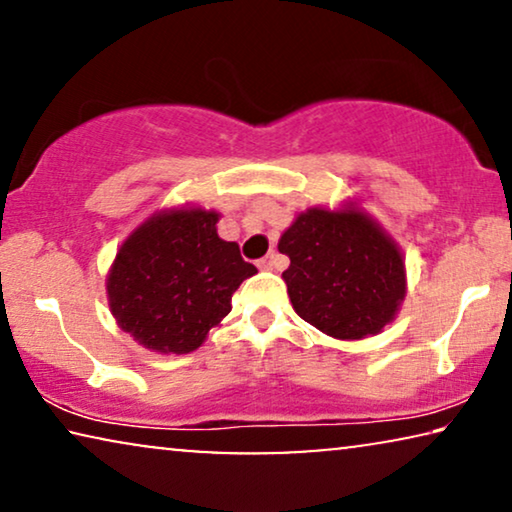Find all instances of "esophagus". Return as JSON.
<instances>
[{
    "label": "esophagus",
    "mask_w": 512,
    "mask_h": 512,
    "mask_svg": "<svg viewBox=\"0 0 512 512\" xmlns=\"http://www.w3.org/2000/svg\"><path fill=\"white\" fill-rule=\"evenodd\" d=\"M277 261H279V256L275 254V251H270L268 256L258 261V268H261V270H272V268H277Z\"/></svg>",
    "instance_id": "34e87169"
}]
</instances>
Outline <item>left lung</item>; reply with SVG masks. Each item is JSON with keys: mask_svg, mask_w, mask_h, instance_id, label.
Instances as JSON below:
<instances>
[{"mask_svg": "<svg viewBox=\"0 0 512 512\" xmlns=\"http://www.w3.org/2000/svg\"><path fill=\"white\" fill-rule=\"evenodd\" d=\"M282 272L300 319L340 340L380 333L405 296L396 244L359 209H307L279 240Z\"/></svg>", "mask_w": 512, "mask_h": 512, "instance_id": "obj_1", "label": "left lung"}]
</instances>
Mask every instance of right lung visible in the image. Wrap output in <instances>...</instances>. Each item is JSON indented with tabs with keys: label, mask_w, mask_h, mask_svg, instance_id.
<instances>
[{
	"label": "right lung",
	"mask_w": 512,
	"mask_h": 512,
	"mask_svg": "<svg viewBox=\"0 0 512 512\" xmlns=\"http://www.w3.org/2000/svg\"><path fill=\"white\" fill-rule=\"evenodd\" d=\"M219 214L174 209L137 228L109 272V307L144 347L186 354L230 312V298L256 268L216 235Z\"/></svg>",
	"instance_id": "add662e5"
}]
</instances>
